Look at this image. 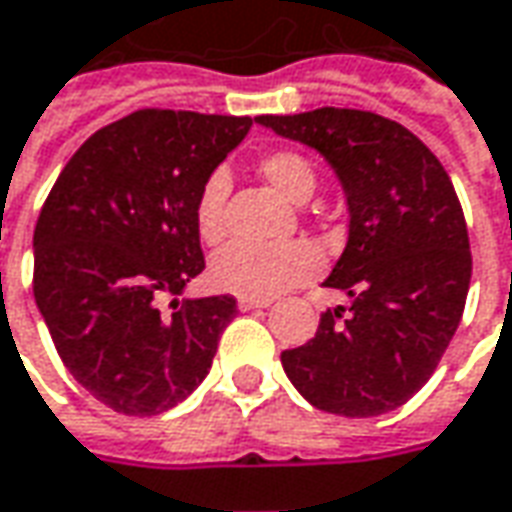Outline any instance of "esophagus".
Listing matches in <instances>:
<instances>
[{"label": "esophagus", "instance_id": "1", "mask_svg": "<svg viewBox=\"0 0 512 512\" xmlns=\"http://www.w3.org/2000/svg\"><path fill=\"white\" fill-rule=\"evenodd\" d=\"M271 300H249V297H241L238 300V308L241 311H255V308H269Z\"/></svg>", "mask_w": 512, "mask_h": 512}]
</instances>
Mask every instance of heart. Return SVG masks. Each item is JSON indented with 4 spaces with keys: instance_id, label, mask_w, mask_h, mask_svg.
I'll return each mask as SVG.
<instances>
[{
    "instance_id": "b5f03b06",
    "label": "heart",
    "mask_w": 512,
    "mask_h": 512,
    "mask_svg": "<svg viewBox=\"0 0 512 512\" xmlns=\"http://www.w3.org/2000/svg\"><path fill=\"white\" fill-rule=\"evenodd\" d=\"M263 179L288 201L302 204L314 196L316 170L297 151H271L260 159ZM227 173H210L196 198V227L204 241H218L224 235V201H227ZM322 269V255L311 243H229L212 257V283L229 294L249 300H271L294 285L311 280Z\"/></svg>"
}]
</instances>
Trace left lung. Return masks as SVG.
Returning <instances> with one entry per match:
<instances>
[{"mask_svg": "<svg viewBox=\"0 0 512 512\" xmlns=\"http://www.w3.org/2000/svg\"><path fill=\"white\" fill-rule=\"evenodd\" d=\"M314 148L347 198V243L322 285L353 305L319 316L314 339L283 350L305 401L344 417L398 409L437 370L465 311L471 246L460 198L440 159L373 111L316 109L257 117Z\"/></svg>", "mask_w": 512, "mask_h": 512, "instance_id": "8db88e82", "label": "left lung"}]
</instances>
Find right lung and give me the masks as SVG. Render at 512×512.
Returning <instances> with one entry per match:
<instances>
[{
    "instance_id": "add662e5",
    "label": "right lung",
    "mask_w": 512,
    "mask_h": 512,
    "mask_svg": "<svg viewBox=\"0 0 512 512\" xmlns=\"http://www.w3.org/2000/svg\"><path fill=\"white\" fill-rule=\"evenodd\" d=\"M249 128L252 117L134 111L83 142L41 207L38 311L72 378L120 415L182 403L238 314L229 294L179 297L204 271L198 190Z\"/></svg>"
}]
</instances>
